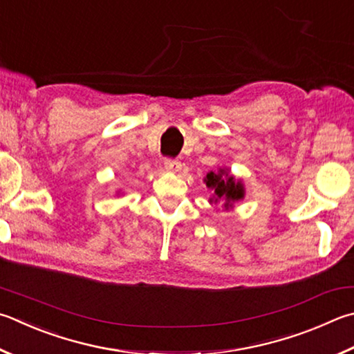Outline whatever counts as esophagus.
Instances as JSON below:
<instances>
[{"mask_svg":"<svg viewBox=\"0 0 354 354\" xmlns=\"http://www.w3.org/2000/svg\"><path fill=\"white\" fill-rule=\"evenodd\" d=\"M164 169L167 171H171V173H178L181 170V162L176 159H165L164 160Z\"/></svg>","mask_w":354,"mask_h":354,"instance_id":"34e87169","label":"esophagus"}]
</instances>
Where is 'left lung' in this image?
I'll list each match as a JSON object with an SVG mask.
<instances>
[{"mask_svg":"<svg viewBox=\"0 0 354 354\" xmlns=\"http://www.w3.org/2000/svg\"><path fill=\"white\" fill-rule=\"evenodd\" d=\"M204 184L212 192L209 203L216 205L221 201L224 210L234 209V204L241 201L246 195L241 179L230 175V170L226 167H220L216 171H209L204 176Z\"/></svg>","mask_w":354,"mask_h":354,"instance_id":"8db88e82","label":"left lung"}]
</instances>
